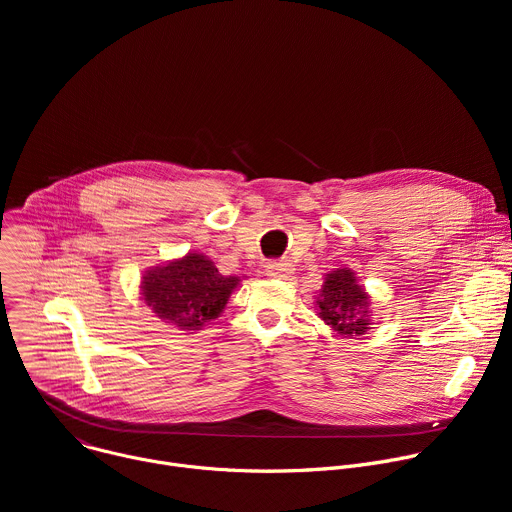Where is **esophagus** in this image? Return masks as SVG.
I'll list each match as a JSON object with an SVG mask.
<instances>
[{
  "label": "esophagus",
  "instance_id": "1",
  "mask_svg": "<svg viewBox=\"0 0 512 512\" xmlns=\"http://www.w3.org/2000/svg\"><path fill=\"white\" fill-rule=\"evenodd\" d=\"M289 273H294V265H291L289 261H283V259H279V261H269L267 263V275L269 277H287Z\"/></svg>",
  "mask_w": 512,
  "mask_h": 512
}]
</instances>
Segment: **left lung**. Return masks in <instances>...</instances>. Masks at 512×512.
Returning a JSON list of instances; mask_svg holds the SVG:
<instances>
[{"instance_id":"8db88e82","label":"left lung","mask_w":512,"mask_h":512,"mask_svg":"<svg viewBox=\"0 0 512 512\" xmlns=\"http://www.w3.org/2000/svg\"><path fill=\"white\" fill-rule=\"evenodd\" d=\"M367 289L358 285L356 273L348 267L330 271L316 298L318 316L340 336L354 338L371 330Z\"/></svg>"}]
</instances>
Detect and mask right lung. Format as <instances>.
<instances>
[{"label":"right lung","instance_id":"right-lung-1","mask_svg":"<svg viewBox=\"0 0 512 512\" xmlns=\"http://www.w3.org/2000/svg\"><path fill=\"white\" fill-rule=\"evenodd\" d=\"M239 277L218 273L202 253H188L143 273L141 296L154 314L180 330H200L221 316Z\"/></svg>","mask_w":512,"mask_h":512}]
</instances>
